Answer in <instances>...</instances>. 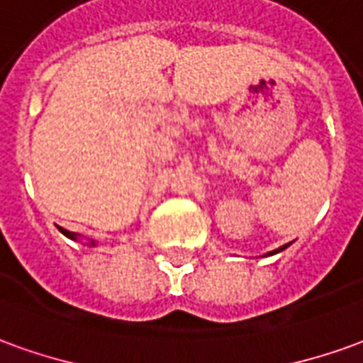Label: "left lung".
I'll return each instance as SVG.
<instances>
[{
    "label": "left lung",
    "mask_w": 363,
    "mask_h": 363,
    "mask_svg": "<svg viewBox=\"0 0 363 363\" xmlns=\"http://www.w3.org/2000/svg\"><path fill=\"white\" fill-rule=\"evenodd\" d=\"M289 245H291V243H285V245H283V247H279V250H273V252H269V253H267V255H275V253L283 252V250H287Z\"/></svg>",
    "instance_id": "8db88e82"
}]
</instances>
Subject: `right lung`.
I'll return each instance as SVG.
<instances>
[{
    "mask_svg": "<svg viewBox=\"0 0 363 363\" xmlns=\"http://www.w3.org/2000/svg\"><path fill=\"white\" fill-rule=\"evenodd\" d=\"M58 230H60L62 234L67 235V238H70V240H74V242H78V234H74V232H68V230H65V228H60V225H58ZM88 245H96V242H90V243H88Z\"/></svg>",
    "mask_w": 363,
    "mask_h": 363,
    "instance_id": "1",
    "label": "right lung"
}]
</instances>
